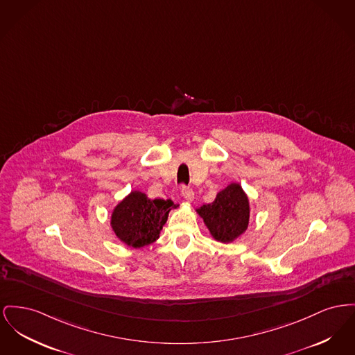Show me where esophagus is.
<instances>
[{
  "label": "esophagus",
  "mask_w": 355,
  "mask_h": 355,
  "mask_svg": "<svg viewBox=\"0 0 355 355\" xmlns=\"http://www.w3.org/2000/svg\"><path fill=\"white\" fill-rule=\"evenodd\" d=\"M182 197L185 198V201L191 202V201L194 200V193H193L191 189L184 187V188H182Z\"/></svg>",
  "instance_id": "obj_1"
}]
</instances>
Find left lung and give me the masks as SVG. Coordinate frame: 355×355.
Returning <instances> with one entry per match:
<instances>
[{"mask_svg":"<svg viewBox=\"0 0 355 355\" xmlns=\"http://www.w3.org/2000/svg\"><path fill=\"white\" fill-rule=\"evenodd\" d=\"M211 237L228 244L240 237L250 224V200L240 184L232 182L217 193L213 202L196 209Z\"/></svg>","mask_w":355,"mask_h":355,"instance_id":"left-lung-1","label":"left lung"}]
</instances>
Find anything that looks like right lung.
Masks as SVG:
<instances>
[{
  "instance_id": "obj_1",
  "label": "right lung",
  "mask_w": 355,
  "mask_h": 355,
  "mask_svg": "<svg viewBox=\"0 0 355 355\" xmlns=\"http://www.w3.org/2000/svg\"><path fill=\"white\" fill-rule=\"evenodd\" d=\"M175 208L171 200H150L134 190L112 210L111 228L127 247L142 248L159 237L168 211Z\"/></svg>"
}]
</instances>
